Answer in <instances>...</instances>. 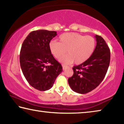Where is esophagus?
I'll return each mask as SVG.
<instances>
[{"label":"esophagus","instance_id":"1","mask_svg":"<svg viewBox=\"0 0 124 124\" xmlns=\"http://www.w3.org/2000/svg\"><path fill=\"white\" fill-rule=\"evenodd\" d=\"M62 67H63V70H65V69L66 68V66H64V65H62Z\"/></svg>","mask_w":124,"mask_h":124}]
</instances>
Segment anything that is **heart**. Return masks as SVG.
Here are the masks:
<instances>
[{
	"mask_svg": "<svg viewBox=\"0 0 124 124\" xmlns=\"http://www.w3.org/2000/svg\"><path fill=\"white\" fill-rule=\"evenodd\" d=\"M59 39L60 42L56 40L50 41L49 49L56 58L61 57L67 51L68 54L60 59V61L65 64L73 61L75 64L82 63L91 57L96 47V40L91 36L67 33L61 35Z\"/></svg>",
	"mask_w": 124,
	"mask_h": 124,
	"instance_id": "1",
	"label": "heart"
}]
</instances>
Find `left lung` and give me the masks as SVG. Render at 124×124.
I'll use <instances>...</instances> for the list:
<instances>
[{"instance_id":"8db88e82","label":"left lung","mask_w":124,"mask_h":124,"mask_svg":"<svg viewBox=\"0 0 124 124\" xmlns=\"http://www.w3.org/2000/svg\"><path fill=\"white\" fill-rule=\"evenodd\" d=\"M96 46L93 53L85 62L74 66V73L68 78L73 91L85 94L96 89L104 78L110 63V52L102 37L96 35Z\"/></svg>"}]
</instances>
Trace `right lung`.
<instances>
[{"label": "right lung", "mask_w": 124, "mask_h": 124, "mask_svg": "<svg viewBox=\"0 0 124 124\" xmlns=\"http://www.w3.org/2000/svg\"><path fill=\"white\" fill-rule=\"evenodd\" d=\"M56 35L55 31H33L24 39L21 49L20 62L23 74L29 85L39 91L51 89L63 71L61 64L54 59L49 47Z\"/></svg>", "instance_id": "obj_1"}]
</instances>
